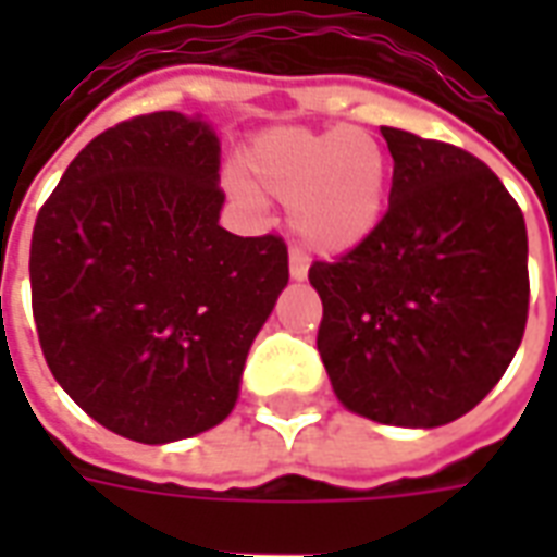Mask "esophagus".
Here are the masks:
<instances>
[{"label":"esophagus","mask_w":557,"mask_h":557,"mask_svg":"<svg viewBox=\"0 0 557 557\" xmlns=\"http://www.w3.org/2000/svg\"><path fill=\"white\" fill-rule=\"evenodd\" d=\"M307 268H310V259H307V253H304L301 247H292V250H289V274H292V280L307 277Z\"/></svg>","instance_id":"34e87169"}]
</instances>
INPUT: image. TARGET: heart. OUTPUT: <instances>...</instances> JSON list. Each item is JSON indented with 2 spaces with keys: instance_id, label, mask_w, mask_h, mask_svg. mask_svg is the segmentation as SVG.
Instances as JSON below:
<instances>
[{
  "instance_id": "1",
  "label": "heart",
  "mask_w": 557,
  "mask_h": 557,
  "mask_svg": "<svg viewBox=\"0 0 557 557\" xmlns=\"http://www.w3.org/2000/svg\"><path fill=\"white\" fill-rule=\"evenodd\" d=\"M256 194L292 206V226L322 253H346L385 218L391 160L370 131L277 127L244 148Z\"/></svg>"
}]
</instances>
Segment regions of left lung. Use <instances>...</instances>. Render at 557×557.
<instances>
[{
	"mask_svg": "<svg viewBox=\"0 0 557 557\" xmlns=\"http://www.w3.org/2000/svg\"><path fill=\"white\" fill-rule=\"evenodd\" d=\"M382 223L313 262L319 355L337 399L391 426H442L498 385L528 322V232L495 172L438 139L382 127Z\"/></svg>",
	"mask_w": 557,
	"mask_h": 557,
	"instance_id": "left-lung-1",
	"label": "left lung"
}]
</instances>
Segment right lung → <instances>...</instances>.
Masks as SVG:
<instances>
[{"label": "right lung", "instance_id": "1", "mask_svg": "<svg viewBox=\"0 0 557 557\" xmlns=\"http://www.w3.org/2000/svg\"><path fill=\"white\" fill-rule=\"evenodd\" d=\"M220 143L148 113L91 139L32 230V313L55 382L131 442L166 444L235 409L247 351L289 283L280 235L220 226Z\"/></svg>", "mask_w": 557, "mask_h": 557}]
</instances>
